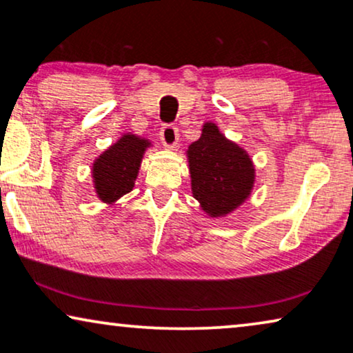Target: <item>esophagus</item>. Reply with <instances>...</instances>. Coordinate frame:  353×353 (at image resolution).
Instances as JSON below:
<instances>
[{"mask_svg": "<svg viewBox=\"0 0 353 353\" xmlns=\"http://www.w3.org/2000/svg\"><path fill=\"white\" fill-rule=\"evenodd\" d=\"M161 139L165 148H175L178 143V128L173 127V125H163L161 128Z\"/></svg>", "mask_w": 353, "mask_h": 353, "instance_id": "obj_1", "label": "esophagus"}]
</instances>
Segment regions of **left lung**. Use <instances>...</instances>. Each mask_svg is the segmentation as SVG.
<instances>
[{
    "label": "left lung",
    "instance_id": "obj_1",
    "mask_svg": "<svg viewBox=\"0 0 353 353\" xmlns=\"http://www.w3.org/2000/svg\"><path fill=\"white\" fill-rule=\"evenodd\" d=\"M188 161L192 196L210 216L228 215L252 191L255 170L249 154L215 123H204L201 138L188 148Z\"/></svg>",
    "mask_w": 353,
    "mask_h": 353
}]
</instances>
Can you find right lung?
<instances>
[{"mask_svg": "<svg viewBox=\"0 0 353 353\" xmlns=\"http://www.w3.org/2000/svg\"><path fill=\"white\" fill-rule=\"evenodd\" d=\"M148 139L123 134L117 143L101 154L93 163L96 194L103 202L112 204L133 190L143 154L149 148Z\"/></svg>", "mask_w": 353, "mask_h": 353, "instance_id": "add662e5", "label": "right lung"}]
</instances>
